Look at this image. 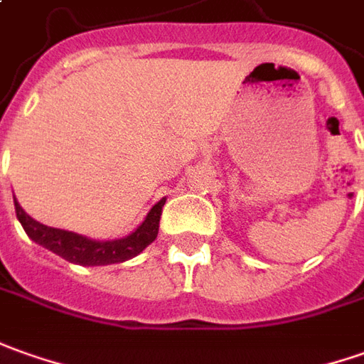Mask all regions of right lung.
Returning <instances> with one entry per match:
<instances>
[{"mask_svg": "<svg viewBox=\"0 0 364 364\" xmlns=\"http://www.w3.org/2000/svg\"><path fill=\"white\" fill-rule=\"evenodd\" d=\"M165 201L167 199L163 197L161 201L155 203L151 207L149 213H147V217L143 219V223L127 237L113 239V241H97V239H91V237H85V235L39 223L21 209L17 199H14L17 219H19L23 231L33 243L41 245L43 249L59 255L61 259H65L69 263L83 267L115 265V263H123V261H129L133 257H137L147 245H151L157 239L159 219H161Z\"/></svg>", "mask_w": 364, "mask_h": 364, "instance_id": "add662e5", "label": "right lung"}]
</instances>
